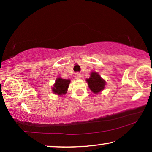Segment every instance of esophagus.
I'll use <instances>...</instances> for the list:
<instances>
[{
  "label": "esophagus",
  "mask_w": 152,
  "mask_h": 152,
  "mask_svg": "<svg viewBox=\"0 0 152 152\" xmlns=\"http://www.w3.org/2000/svg\"><path fill=\"white\" fill-rule=\"evenodd\" d=\"M74 77H75V78L77 79V80H78V79H80V74L79 73H76L75 75H74Z\"/></svg>",
  "instance_id": "34e87169"
}]
</instances>
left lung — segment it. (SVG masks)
Instances as JSON below:
<instances>
[{"label": "left lung", "mask_w": 152, "mask_h": 152, "mask_svg": "<svg viewBox=\"0 0 152 152\" xmlns=\"http://www.w3.org/2000/svg\"><path fill=\"white\" fill-rule=\"evenodd\" d=\"M88 83L89 89L94 94H99L105 88L106 81L104 80L99 74L96 72H92L90 74V77L85 80Z\"/></svg>", "instance_id": "obj_1"}]
</instances>
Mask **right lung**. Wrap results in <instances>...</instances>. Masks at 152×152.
<instances>
[{
  "instance_id": "add662e5",
  "label": "right lung",
  "mask_w": 152,
  "mask_h": 152,
  "mask_svg": "<svg viewBox=\"0 0 152 152\" xmlns=\"http://www.w3.org/2000/svg\"><path fill=\"white\" fill-rule=\"evenodd\" d=\"M69 83V79H63L61 77H58L57 78H56L55 83L53 85V87H52L53 93L60 96L65 95L68 89Z\"/></svg>"
}]
</instances>
